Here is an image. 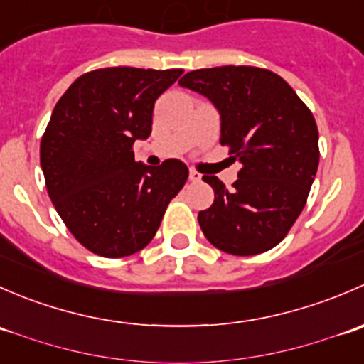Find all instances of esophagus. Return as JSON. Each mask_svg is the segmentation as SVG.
Masks as SVG:
<instances>
[{
    "instance_id": "34e87169",
    "label": "esophagus",
    "mask_w": 364,
    "mask_h": 364,
    "mask_svg": "<svg viewBox=\"0 0 364 364\" xmlns=\"http://www.w3.org/2000/svg\"><path fill=\"white\" fill-rule=\"evenodd\" d=\"M188 178H190V181H193V183H199L200 179H203V174H200V172H197V171H193V168H190V174H188Z\"/></svg>"
}]
</instances>
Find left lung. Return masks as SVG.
I'll return each mask as SVG.
<instances>
[{"instance_id": "1", "label": "left lung", "mask_w": 364, "mask_h": 364, "mask_svg": "<svg viewBox=\"0 0 364 364\" xmlns=\"http://www.w3.org/2000/svg\"><path fill=\"white\" fill-rule=\"evenodd\" d=\"M183 87L218 109L220 144L241 168L232 190L204 176L215 190L199 213L209 243L232 255L277 247L306 204L318 167V130L310 109L274 72L257 67H215L188 72Z\"/></svg>"}]
</instances>
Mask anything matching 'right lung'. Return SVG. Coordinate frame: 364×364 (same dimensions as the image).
Segmentation results:
<instances>
[{
	"label": "right lung",
	"mask_w": 364,
	"mask_h": 364,
	"mask_svg": "<svg viewBox=\"0 0 364 364\" xmlns=\"http://www.w3.org/2000/svg\"><path fill=\"white\" fill-rule=\"evenodd\" d=\"M181 68H98L58 100L40 142L46 186L77 241L100 257L142 250L188 179L181 160L135 161L134 142L151 134L156 98Z\"/></svg>",
	"instance_id": "1"
}]
</instances>
